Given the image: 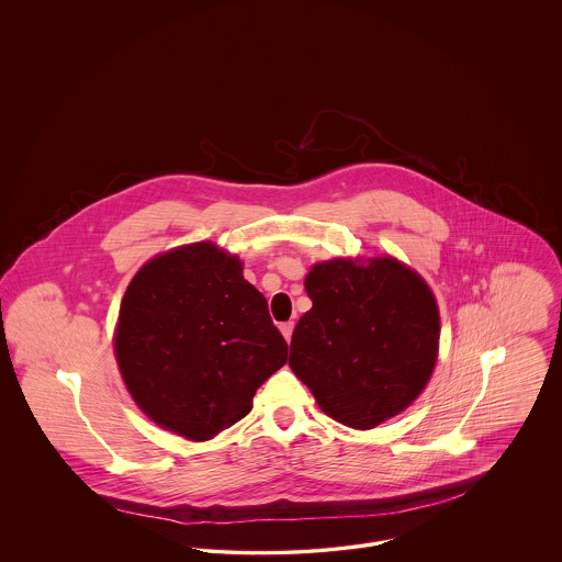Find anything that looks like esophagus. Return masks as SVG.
Masks as SVG:
<instances>
[{"label": "esophagus", "mask_w": 562, "mask_h": 562, "mask_svg": "<svg viewBox=\"0 0 562 562\" xmlns=\"http://www.w3.org/2000/svg\"><path fill=\"white\" fill-rule=\"evenodd\" d=\"M293 328L294 322H284V324H280V333L284 335V339H286V341H291V337H293Z\"/></svg>", "instance_id": "1"}]
</instances>
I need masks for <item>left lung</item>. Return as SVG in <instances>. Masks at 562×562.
<instances>
[{"mask_svg":"<svg viewBox=\"0 0 562 562\" xmlns=\"http://www.w3.org/2000/svg\"><path fill=\"white\" fill-rule=\"evenodd\" d=\"M305 291L312 310L294 326L289 367L328 417L371 429L424 392L440 316L417 271L394 257L330 259L310 269Z\"/></svg>","mask_w":562,"mask_h":562,"instance_id":"8db88e82","label":"left lung"}]
</instances>
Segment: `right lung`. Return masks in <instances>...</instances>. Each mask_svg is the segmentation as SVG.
Here are the masks:
<instances>
[{
	"instance_id": "add662e5",
	"label": "right lung",
	"mask_w": 562,
	"mask_h": 562,
	"mask_svg": "<svg viewBox=\"0 0 562 562\" xmlns=\"http://www.w3.org/2000/svg\"><path fill=\"white\" fill-rule=\"evenodd\" d=\"M113 349L138 408L195 442L246 417L289 356L266 296L213 241L172 248L136 271Z\"/></svg>"
}]
</instances>
